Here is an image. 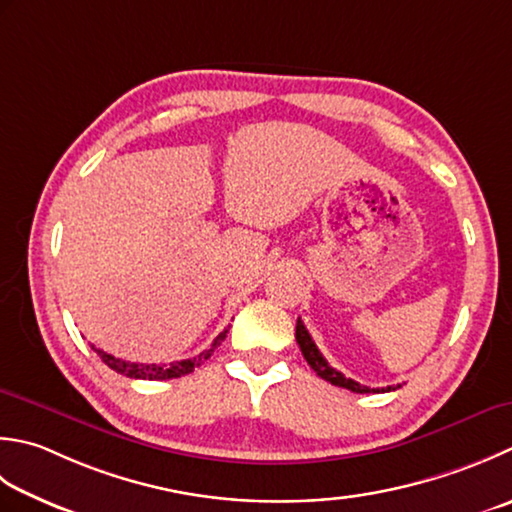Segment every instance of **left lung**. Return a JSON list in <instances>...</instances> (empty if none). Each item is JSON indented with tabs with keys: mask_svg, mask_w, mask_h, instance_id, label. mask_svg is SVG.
Returning a JSON list of instances; mask_svg holds the SVG:
<instances>
[{
	"mask_svg": "<svg viewBox=\"0 0 512 512\" xmlns=\"http://www.w3.org/2000/svg\"><path fill=\"white\" fill-rule=\"evenodd\" d=\"M295 339L299 348H302V355L306 362L310 364V368L315 370V373L326 379V382H330L333 386H339V388H348L353 390V393H388V390H395V386H388V388H368V386H362L359 382H355V379H350L346 375L339 373V370H335L333 366H330L324 355L319 353V348L315 346L313 337H310V333L306 330L302 319H297V328H295ZM397 388H402L397 384Z\"/></svg>",
	"mask_w": 512,
	"mask_h": 512,
	"instance_id": "8db88e82",
	"label": "left lung"
}]
</instances>
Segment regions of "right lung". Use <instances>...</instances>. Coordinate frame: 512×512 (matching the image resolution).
I'll return each instance as SVG.
<instances>
[{
  "instance_id": "1",
  "label": "right lung",
  "mask_w": 512,
  "mask_h": 512,
  "mask_svg": "<svg viewBox=\"0 0 512 512\" xmlns=\"http://www.w3.org/2000/svg\"><path fill=\"white\" fill-rule=\"evenodd\" d=\"M226 333H228V328L224 330V333H219L215 337V342L210 344V348L204 350V353H199L193 359H182V362H173V364H137V362H126V359H119L115 355H108V353H104V350H97V348H93V350L99 357H102V362L108 368H113L119 375L133 377V379H153V382H159V379H175V377L193 373L197 366H202L206 359L215 353V348L226 339Z\"/></svg>"
}]
</instances>
